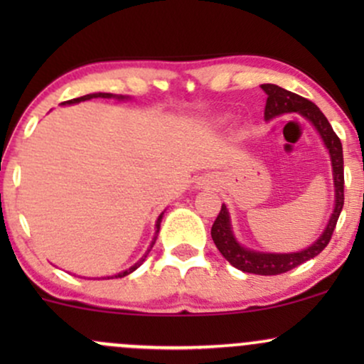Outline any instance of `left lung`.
<instances>
[{
  "label": "left lung",
  "mask_w": 364,
  "mask_h": 364,
  "mask_svg": "<svg viewBox=\"0 0 364 364\" xmlns=\"http://www.w3.org/2000/svg\"><path fill=\"white\" fill-rule=\"evenodd\" d=\"M263 92L267 94V106H265V119H274L275 116L286 114V112H298L303 118H306L316 132L320 133L325 147L328 149L330 161H332V173H333V186H336V207H333L332 215H330L327 228L321 232V236L315 243L308 246L306 250L296 253H262L253 252V250L245 248L236 241L231 229V219L225 205L220 208L219 215L212 224V240L223 257L236 269L243 270L248 274L257 275H279L287 272V270L296 269L301 263L308 262L310 258H315L316 255L323 252L325 246L328 245L330 237L333 235L337 219H339L342 207H344V157H342V144L339 136L336 135L328 119L318 107L311 101L301 97L298 94L281 89L274 83H263Z\"/></svg>",
  "instance_id": "1"
}]
</instances>
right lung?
<instances>
[{
	"label": "right lung",
	"mask_w": 364,
	"mask_h": 364,
	"mask_svg": "<svg viewBox=\"0 0 364 364\" xmlns=\"http://www.w3.org/2000/svg\"><path fill=\"white\" fill-rule=\"evenodd\" d=\"M97 97H101V99H111V97H116V99H124L123 95H114V94H106V92H97V94H87V95H83V97L72 99V101H66V102H61V104H77V102H82V101H89V99H97ZM162 215H164V214H161V215H159V219H157V223H156V229H157V231H156V236H154V241H152V243H150V248L147 250V252H145L144 257H141L140 260L135 263V265H133V267H129L128 270H123V272H119V274L112 275V277H124V275L132 274L133 270H136V269H139V267L141 265V263L145 262V258H147V255L150 253V250H152V246H154V243H156V240H157L159 229H161V220H162ZM112 277H111V279H112ZM107 279H109V277H107Z\"/></svg>",
	"instance_id": "add662e5"
}]
</instances>
